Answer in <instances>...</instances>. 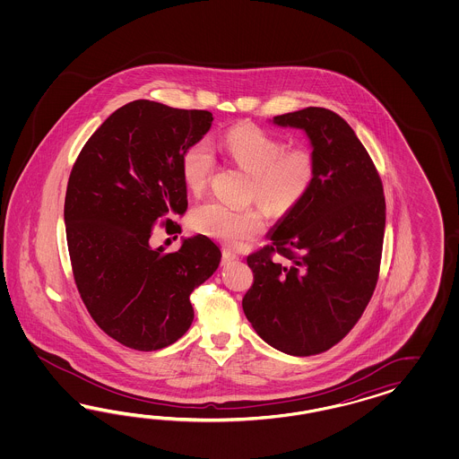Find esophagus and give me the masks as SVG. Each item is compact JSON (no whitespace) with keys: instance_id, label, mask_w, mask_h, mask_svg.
Instances as JSON below:
<instances>
[{"instance_id":"esophagus-1","label":"esophagus","mask_w":459,"mask_h":459,"mask_svg":"<svg viewBox=\"0 0 459 459\" xmlns=\"http://www.w3.org/2000/svg\"><path fill=\"white\" fill-rule=\"evenodd\" d=\"M237 259H238V255H237L236 252H232V250H223V264H230V263H234Z\"/></svg>"}]
</instances>
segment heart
I'll list each match as a JSON object with an SVG mask.
<instances>
[{"instance_id": "obj_1", "label": "heart", "mask_w": 459, "mask_h": 459, "mask_svg": "<svg viewBox=\"0 0 459 459\" xmlns=\"http://www.w3.org/2000/svg\"><path fill=\"white\" fill-rule=\"evenodd\" d=\"M221 148L237 165L252 175L255 196L267 209L284 213L294 209L316 178V161L307 150L284 152V143L257 126H232ZM215 167L209 144L198 141L181 154V177L192 192H200ZM194 230L212 237L229 247H240L264 230V217L259 210L240 209L221 200H207L190 213Z\"/></svg>"}]
</instances>
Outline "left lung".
I'll return each mask as SVG.
<instances>
[{
  "label": "left lung",
  "mask_w": 459,
  "mask_h": 459,
  "mask_svg": "<svg viewBox=\"0 0 459 459\" xmlns=\"http://www.w3.org/2000/svg\"><path fill=\"white\" fill-rule=\"evenodd\" d=\"M273 125L305 131L316 178L267 234L271 246L247 257L254 284L242 307L265 343L307 357L336 345L374 294L385 198L370 156L338 114L306 108Z\"/></svg>",
  "instance_id": "8db88e82"
}]
</instances>
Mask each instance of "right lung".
<instances>
[{
    "instance_id": "1",
    "label": "right lung",
    "mask_w": 459,
    "mask_h": 459,
    "mask_svg": "<svg viewBox=\"0 0 459 459\" xmlns=\"http://www.w3.org/2000/svg\"><path fill=\"white\" fill-rule=\"evenodd\" d=\"M209 111L139 99L89 138L70 173L65 232L77 290L91 316L116 342L141 351L168 347L194 321L190 294L217 271L221 247L186 237L180 249L152 247L158 223L186 207L181 154L209 133Z\"/></svg>"
}]
</instances>
